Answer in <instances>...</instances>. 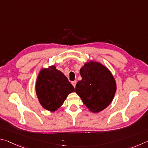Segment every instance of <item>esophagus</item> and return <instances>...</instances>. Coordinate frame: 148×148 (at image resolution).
<instances>
[{
	"label": "esophagus",
	"instance_id": "esophagus-1",
	"mask_svg": "<svg viewBox=\"0 0 148 148\" xmlns=\"http://www.w3.org/2000/svg\"><path fill=\"white\" fill-rule=\"evenodd\" d=\"M72 84H73V86L74 87H75V86H76V84H77V81H73L72 82Z\"/></svg>",
	"mask_w": 148,
	"mask_h": 148
}]
</instances>
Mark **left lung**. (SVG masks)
<instances>
[{"mask_svg":"<svg viewBox=\"0 0 148 148\" xmlns=\"http://www.w3.org/2000/svg\"><path fill=\"white\" fill-rule=\"evenodd\" d=\"M82 80L76 84L75 92L82 103L94 113L109 105L116 91L115 79L110 71L99 62L90 61L80 69Z\"/></svg>","mask_w":148,"mask_h":148,"instance_id":"8db88e82","label":"left lung"}]
</instances>
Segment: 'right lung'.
Returning a JSON list of instances; mask_svg holds the SVG:
<instances>
[{"label": "right lung", "instance_id": "1", "mask_svg": "<svg viewBox=\"0 0 148 148\" xmlns=\"http://www.w3.org/2000/svg\"><path fill=\"white\" fill-rule=\"evenodd\" d=\"M39 102L46 110L54 112L63 105L70 93L75 92L67 77L55 66L41 69L36 83Z\"/></svg>", "mask_w": 148, "mask_h": 148}]
</instances>
